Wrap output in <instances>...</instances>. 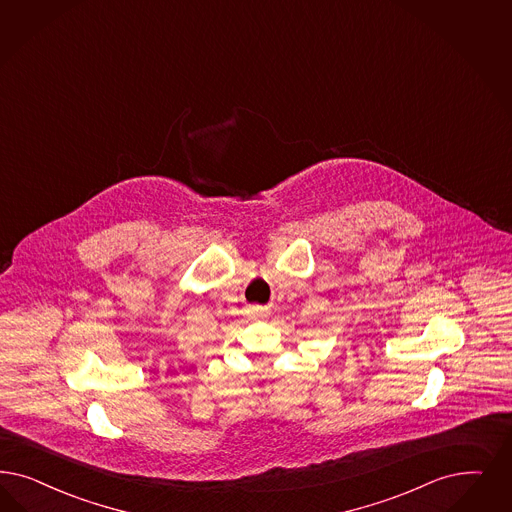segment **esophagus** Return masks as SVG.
I'll return each instance as SVG.
<instances>
[{
    "mask_svg": "<svg viewBox=\"0 0 512 512\" xmlns=\"http://www.w3.org/2000/svg\"><path fill=\"white\" fill-rule=\"evenodd\" d=\"M253 312H255L257 316H263V314H265V308H261V306H255V308H253Z\"/></svg>",
    "mask_w": 512,
    "mask_h": 512,
    "instance_id": "1",
    "label": "esophagus"
}]
</instances>
